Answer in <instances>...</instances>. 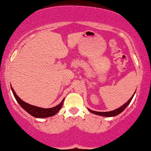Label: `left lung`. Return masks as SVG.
Wrapping results in <instances>:
<instances>
[{"label":"left lung","mask_w":151,"mask_h":151,"mask_svg":"<svg viewBox=\"0 0 151 151\" xmlns=\"http://www.w3.org/2000/svg\"><path fill=\"white\" fill-rule=\"evenodd\" d=\"M135 94V92L134 94L132 95V96L131 97L130 99L127 101V102H125V104H123V105H122L121 106H120L119 108L116 109L115 110H113V111H106V112H100V111H93L91 109H88L91 112V113L94 114H96V115H99V116H104V117H113V116H116L118 115V114H120L121 113V112H123L124 110L125 109V108L127 107V106L129 105V104L130 103V102L132 100L133 97H134V95Z\"/></svg>","instance_id":"1"}]
</instances>
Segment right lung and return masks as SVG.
<instances>
[{
  "label": "right lung",
  "instance_id": "add662e5",
  "mask_svg": "<svg viewBox=\"0 0 151 151\" xmlns=\"http://www.w3.org/2000/svg\"><path fill=\"white\" fill-rule=\"evenodd\" d=\"M11 89H12V91L15 99H16L17 102L19 104V105L22 106V107L26 111H27L28 114H30V115L38 118H47V117H50V116H54L55 114L58 113L59 111H60V109H61L63 104L64 100H65V99H63L60 104H58V105L56 106H54V107L49 108V109L41 108V107H38V106H36L31 105V104L25 102L24 101H23L22 99H21L16 94V93L14 92V89H13L12 86H11Z\"/></svg>",
  "mask_w": 151,
  "mask_h": 151
}]
</instances>
